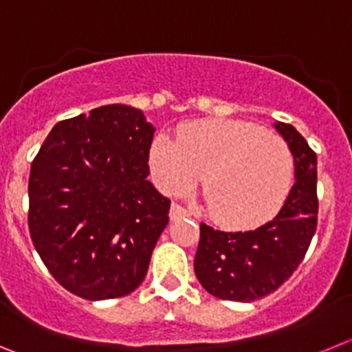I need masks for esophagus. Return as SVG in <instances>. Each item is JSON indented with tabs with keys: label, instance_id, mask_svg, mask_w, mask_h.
Returning a JSON list of instances; mask_svg holds the SVG:
<instances>
[{
	"label": "esophagus",
	"instance_id": "34e87169",
	"mask_svg": "<svg viewBox=\"0 0 352 352\" xmlns=\"http://www.w3.org/2000/svg\"><path fill=\"white\" fill-rule=\"evenodd\" d=\"M188 214L190 213H188V211H186L182 204H178V203L170 204V211H169L170 220H179V219H183V217H188Z\"/></svg>",
	"mask_w": 352,
	"mask_h": 352
}]
</instances>
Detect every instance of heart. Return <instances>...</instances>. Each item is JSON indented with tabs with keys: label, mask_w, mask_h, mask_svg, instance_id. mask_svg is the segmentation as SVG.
Listing matches in <instances>:
<instances>
[{
	"label": "heart",
	"mask_w": 352,
	"mask_h": 352,
	"mask_svg": "<svg viewBox=\"0 0 352 352\" xmlns=\"http://www.w3.org/2000/svg\"><path fill=\"white\" fill-rule=\"evenodd\" d=\"M149 166L162 190L185 194L203 176V194L217 223L250 229L273 217L294 173L287 142L247 121L204 120L182 126L176 141L160 133Z\"/></svg>",
	"instance_id": "heart-1"
}]
</instances>
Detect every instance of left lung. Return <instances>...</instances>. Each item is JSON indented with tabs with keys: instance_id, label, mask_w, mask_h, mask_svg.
<instances>
[{
	"instance_id": "1",
	"label": "left lung",
	"mask_w": 352,
	"mask_h": 352,
	"mask_svg": "<svg viewBox=\"0 0 352 352\" xmlns=\"http://www.w3.org/2000/svg\"><path fill=\"white\" fill-rule=\"evenodd\" d=\"M294 157L296 183L275 219L254 231L226 232L201 223L194 272L210 294L227 301L268 296L296 272L317 227V157L292 125L275 123Z\"/></svg>"
}]
</instances>
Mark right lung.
I'll return each instance as SVG.
<instances>
[{"label":"right lung","instance_id":"1","mask_svg":"<svg viewBox=\"0 0 352 352\" xmlns=\"http://www.w3.org/2000/svg\"><path fill=\"white\" fill-rule=\"evenodd\" d=\"M153 133L139 109L102 105L54 125L31 164V239L76 296L114 300L144 280L170 208L148 182Z\"/></svg>","mask_w":352,"mask_h":352}]
</instances>
